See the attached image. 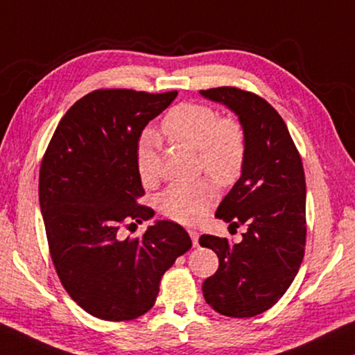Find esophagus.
I'll list each match as a JSON object with an SVG mask.
<instances>
[{"label":"esophagus","instance_id":"obj_1","mask_svg":"<svg viewBox=\"0 0 355 355\" xmlns=\"http://www.w3.org/2000/svg\"><path fill=\"white\" fill-rule=\"evenodd\" d=\"M189 236L192 239V244L199 245V233L194 232V230H189Z\"/></svg>","mask_w":355,"mask_h":355}]
</instances>
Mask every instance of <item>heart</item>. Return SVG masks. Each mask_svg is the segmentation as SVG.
<instances>
[{
  "mask_svg": "<svg viewBox=\"0 0 355 355\" xmlns=\"http://www.w3.org/2000/svg\"><path fill=\"white\" fill-rule=\"evenodd\" d=\"M164 133L172 141L197 150L199 167L220 184H230L239 177L248 152L243 125L236 119L219 117L214 107L202 103H182L166 114ZM136 167L144 184L158 178L152 147L141 144ZM218 191L211 180L171 184L158 196V208L167 218L182 224H196L214 202Z\"/></svg>",
  "mask_w": 355,
  "mask_h": 355,
  "instance_id": "obj_1",
  "label": "heart"
}]
</instances>
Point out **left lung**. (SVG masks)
<instances>
[{
	"label": "left lung",
	"mask_w": 355,
	"mask_h": 355,
	"mask_svg": "<svg viewBox=\"0 0 355 355\" xmlns=\"http://www.w3.org/2000/svg\"><path fill=\"white\" fill-rule=\"evenodd\" d=\"M232 110L245 131L241 177L224 197L216 218L248 225L243 241L202 235V248L219 258L203 282L207 304L220 315L250 318L271 309L296 277L304 258L305 175L284 119L266 100L238 87L200 91Z\"/></svg>",
	"instance_id": "1"
}]
</instances>
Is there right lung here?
<instances>
[{"instance_id":"right-lung-1","label":"right lung","mask_w":355,"mask_h":355,"mask_svg":"<svg viewBox=\"0 0 355 355\" xmlns=\"http://www.w3.org/2000/svg\"><path fill=\"white\" fill-rule=\"evenodd\" d=\"M177 97L98 89L65 112L40 164L39 200L58 277L89 315L130 321L153 307L163 274L191 249L182 225L156 220L139 238L122 228L153 216L137 173V142Z\"/></svg>"}]
</instances>
